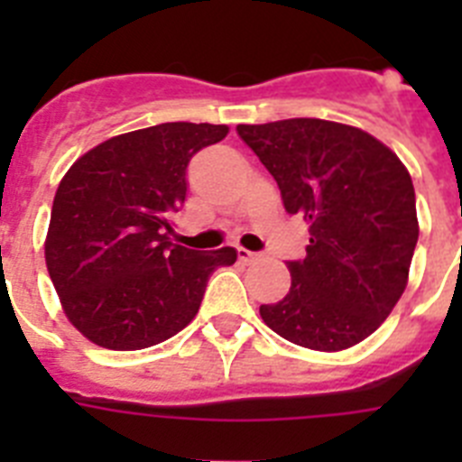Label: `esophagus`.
<instances>
[{
  "mask_svg": "<svg viewBox=\"0 0 462 462\" xmlns=\"http://www.w3.org/2000/svg\"><path fill=\"white\" fill-rule=\"evenodd\" d=\"M238 259L243 261V263H256V261H261V254L259 252H250L245 250V247H238Z\"/></svg>",
  "mask_w": 462,
  "mask_h": 462,
  "instance_id": "obj_1",
  "label": "esophagus"
}]
</instances>
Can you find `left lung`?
Segmentation results:
<instances>
[{"label": "left lung", "mask_w": 462, "mask_h": 462, "mask_svg": "<svg viewBox=\"0 0 462 462\" xmlns=\"http://www.w3.org/2000/svg\"><path fill=\"white\" fill-rule=\"evenodd\" d=\"M238 136L275 178L289 215L310 224L305 259L287 261L291 289L261 305V319L317 352L358 345L407 287L419 240L410 173L382 141L340 122L238 125Z\"/></svg>", "instance_id": "1"}]
</instances>
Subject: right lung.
I'll list each match as a JSON object with an SVG mask.
<instances>
[{
	"mask_svg": "<svg viewBox=\"0 0 462 462\" xmlns=\"http://www.w3.org/2000/svg\"><path fill=\"white\" fill-rule=\"evenodd\" d=\"M226 125H164L122 134L67 171L46 238V266L64 314L94 345L134 352L173 337L201 308L208 277L236 263L234 247L171 243L189 159Z\"/></svg>",
	"mask_w": 462,
	"mask_h": 462,
	"instance_id": "right-lung-1",
	"label": "right lung"
}]
</instances>
